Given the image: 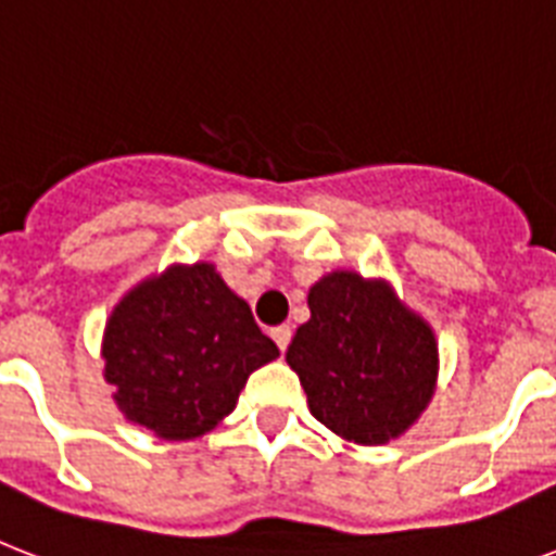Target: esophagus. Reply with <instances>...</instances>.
Wrapping results in <instances>:
<instances>
[{
  "label": "esophagus",
  "instance_id": "esophagus-1",
  "mask_svg": "<svg viewBox=\"0 0 556 556\" xmlns=\"http://www.w3.org/2000/svg\"><path fill=\"white\" fill-rule=\"evenodd\" d=\"M270 338L277 340V346L286 352L288 343H291V326H277V329H270Z\"/></svg>",
  "mask_w": 556,
  "mask_h": 556
}]
</instances>
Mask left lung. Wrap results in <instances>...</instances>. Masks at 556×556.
I'll list each match as a JSON object with an SVG mask.
<instances>
[{"label":"left lung","instance_id":"left-lung-1","mask_svg":"<svg viewBox=\"0 0 556 556\" xmlns=\"http://www.w3.org/2000/svg\"><path fill=\"white\" fill-rule=\"evenodd\" d=\"M312 320L286 352L308 409L340 439L387 444L418 421L439 378L430 323L383 279L334 270L308 291Z\"/></svg>","mask_w":556,"mask_h":556}]
</instances>
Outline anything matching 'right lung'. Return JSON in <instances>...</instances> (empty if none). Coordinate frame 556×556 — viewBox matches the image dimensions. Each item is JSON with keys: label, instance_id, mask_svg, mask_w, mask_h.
Here are the masks:
<instances>
[{"label": "right lung", "instance_id": "add662e5", "mask_svg": "<svg viewBox=\"0 0 556 556\" xmlns=\"http://www.w3.org/2000/svg\"><path fill=\"white\" fill-rule=\"evenodd\" d=\"M279 357L210 262L173 265L115 305L103 378L126 421L159 439H199L233 413L248 375Z\"/></svg>", "mask_w": 556, "mask_h": 556}]
</instances>
